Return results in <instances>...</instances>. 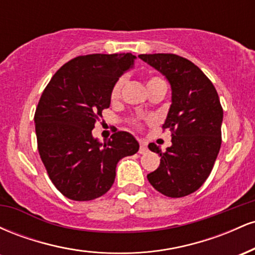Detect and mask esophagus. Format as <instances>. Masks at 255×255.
I'll return each instance as SVG.
<instances>
[{"label":"esophagus","mask_w":255,"mask_h":255,"mask_svg":"<svg viewBox=\"0 0 255 255\" xmlns=\"http://www.w3.org/2000/svg\"><path fill=\"white\" fill-rule=\"evenodd\" d=\"M146 151H147V144H146V141H140L139 153H145Z\"/></svg>","instance_id":"obj_1"}]
</instances>
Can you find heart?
Masks as SVG:
<instances>
[{
	"mask_svg": "<svg viewBox=\"0 0 255 255\" xmlns=\"http://www.w3.org/2000/svg\"><path fill=\"white\" fill-rule=\"evenodd\" d=\"M125 78H120L118 80L115 81V84L113 85L110 91V99L111 102H118L120 98H121L122 95V89H124V85H125ZM147 89L148 91L154 89V87L160 86V85H164L165 80L163 79L160 75H151L150 78L147 79ZM135 125H137L135 122Z\"/></svg>",
	"mask_w": 255,
	"mask_h": 255,
	"instance_id": "b5f03b06",
	"label": "heart"
}]
</instances>
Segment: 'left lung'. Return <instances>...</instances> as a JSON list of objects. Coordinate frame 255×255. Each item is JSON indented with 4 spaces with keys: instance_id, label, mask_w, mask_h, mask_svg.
<instances>
[{
    "instance_id": "left-lung-1",
    "label": "left lung",
    "mask_w": 255,
    "mask_h": 255,
    "mask_svg": "<svg viewBox=\"0 0 255 255\" xmlns=\"http://www.w3.org/2000/svg\"><path fill=\"white\" fill-rule=\"evenodd\" d=\"M139 57L165 75L171 85V105L163 130L171 131V146L162 152L148 148L160 164L147 175L156 191L182 198L198 191L211 174L222 144L223 108L218 93L203 71L175 54H141Z\"/></svg>"
}]
</instances>
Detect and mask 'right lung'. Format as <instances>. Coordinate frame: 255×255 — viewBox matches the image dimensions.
<instances>
[{
    "label": "right lung",
    "instance_id": "right-lung-1",
    "mask_svg": "<svg viewBox=\"0 0 255 255\" xmlns=\"http://www.w3.org/2000/svg\"><path fill=\"white\" fill-rule=\"evenodd\" d=\"M128 54H92L63 64L44 89L36 113L37 145L49 178L66 198L89 201L113 186L116 164L139 144L116 131L101 144L92 136L102 111L110 107L115 81L133 66Z\"/></svg>",
    "mask_w": 255,
    "mask_h": 255
}]
</instances>
